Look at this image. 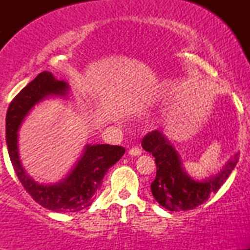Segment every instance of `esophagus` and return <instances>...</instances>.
I'll return each mask as SVG.
<instances>
[{"instance_id": "obj_1", "label": "esophagus", "mask_w": 250, "mask_h": 250, "mask_svg": "<svg viewBox=\"0 0 250 250\" xmlns=\"http://www.w3.org/2000/svg\"><path fill=\"white\" fill-rule=\"evenodd\" d=\"M141 149L140 148H137V147H134V148H131L130 150H129V155H131V156H140V155H141Z\"/></svg>"}]
</instances>
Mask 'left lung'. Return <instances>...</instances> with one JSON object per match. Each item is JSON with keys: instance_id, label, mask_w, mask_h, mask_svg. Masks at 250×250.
<instances>
[{"instance_id": "obj_1", "label": "left lung", "mask_w": 250, "mask_h": 250, "mask_svg": "<svg viewBox=\"0 0 250 250\" xmlns=\"http://www.w3.org/2000/svg\"><path fill=\"white\" fill-rule=\"evenodd\" d=\"M142 148L153 154L156 176L150 189L160 206L170 211L190 210L202 205L210 194L216 193L239 161L236 153L217 174L205 180H195L186 173L180 156L162 130H153L142 140Z\"/></svg>"}]
</instances>
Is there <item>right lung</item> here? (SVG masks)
<instances>
[{
    "label": "right lung",
    "mask_w": 250,
    "mask_h": 250,
    "mask_svg": "<svg viewBox=\"0 0 250 250\" xmlns=\"http://www.w3.org/2000/svg\"><path fill=\"white\" fill-rule=\"evenodd\" d=\"M69 85L49 71H42L11 101L5 116V140L14 170L27 193L42 207L56 213H74L89 207L102 186L108 169L119 161L125 149L121 146L87 145L75 167L54 185L37 183L25 173L19 156L17 131L28 113L48 96H65Z\"/></svg>",
    "instance_id": "1"
}]
</instances>
